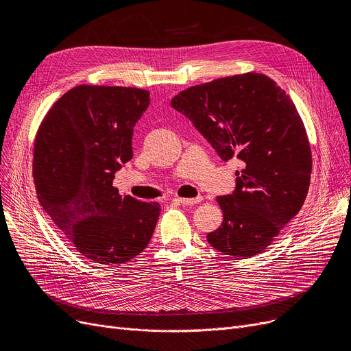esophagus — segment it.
<instances>
[{
    "mask_svg": "<svg viewBox=\"0 0 351 351\" xmlns=\"http://www.w3.org/2000/svg\"><path fill=\"white\" fill-rule=\"evenodd\" d=\"M202 196H197V197H176L175 200L179 202V204L185 205V206H193L196 204H199V202H202Z\"/></svg>",
    "mask_w": 351,
    "mask_h": 351,
    "instance_id": "1",
    "label": "esophagus"
}]
</instances>
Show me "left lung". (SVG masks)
I'll list each match as a JSON object with an SVG mask.
<instances>
[{
  "label": "left lung",
  "mask_w": 351,
  "mask_h": 351,
  "mask_svg": "<svg viewBox=\"0 0 351 351\" xmlns=\"http://www.w3.org/2000/svg\"><path fill=\"white\" fill-rule=\"evenodd\" d=\"M171 104L220 158L245 163L236 191L216 197L223 222L206 236L209 245L243 259L262 253L302 209L310 186L311 149L296 106L257 72L191 86Z\"/></svg>",
  "instance_id": "obj_1"
}]
</instances>
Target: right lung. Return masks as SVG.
Listing matches in <instances>:
<instances>
[{
	"label": "right lung",
	"mask_w": 351,
	"mask_h": 351,
	"mask_svg": "<svg viewBox=\"0 0 351 351\" xmlns=\"http://www.w3.org/2000/svg\"><path fill=\"white\" fill-rule=\"evenodd\" d=\"M149 90L78 85L45 114L34 142L32 176L44 210L78 253L112 266L149 243L160 205L122 196L112 185L132 159L136 121Z\"/></svg>",
	"instance_id": "obj_1"
}]
</instances>
